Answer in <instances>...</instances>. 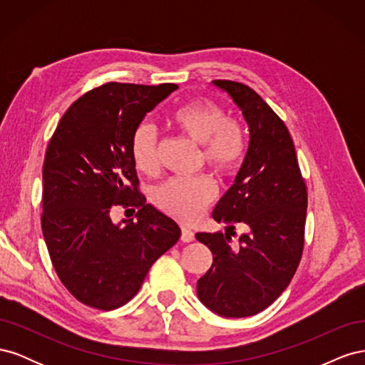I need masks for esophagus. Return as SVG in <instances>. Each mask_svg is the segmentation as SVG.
<instances>
[{
	"mask_svg": "<svg viewBox=\"0 0 365 365\" xmlns=\"http://www.w3.org/2000/svg\"><path fill=\"white\" fill-rule=\"evenodd\" d=\"M195 239V233L187 227H181V240L182 242H192Z\"/></svg>",
	"mask_w": 365,
	"mask_h": 365,
	"instance_id": "obj_1",
	"label": "esophagus"
}]
</instances>
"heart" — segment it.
Here are the masks:
<instances>
[{
    "mask_svg": "<svg viewBox=\"0 0 365 365\" xmlns=\"http://www.w3.org/2000/svg\"><path fill=\"white\" fill-rule=\"evenodd\" d=\"M169 123L182 135L201 145L202 160L217 175L233 173L245 155V132L239 121L225 118L224 109L210 101H193L176 108ZM130 157L135 169L145 175L158 170L157 137L143 123L130 138ZM215 185L207 175L176 178L155 192V204L164 213L180 220H193L213 201Z\"/></svg>",
    "mask_w": 365,
    "mask_h": 365,
    "instance_id": "b5f03b06",
    "label": "heart"
}]
</instances>
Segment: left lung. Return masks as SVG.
I'll return each instance as SVG.
<instances>
[{"label":"left lung","instance_id":"obj_1","mask_svg":"<svg viewBox=\"0 0 365 365\" xmlns=\"http://www.w3.org/2000/svg\"><path fill=\"white\" fill-rule=\"evenodd\" d=\"M242 111L250 128L247 155L235 184L213 210L225 235L196 233L213 252V263L197 280L204 306L220 317L262 312L288 288L302 259L307 192L288 128L250 86L213 81ZM236 223L249 231L239 250L229 247Z\"/></svg>","mask_w":365,"mask_h":365}]
</instances>
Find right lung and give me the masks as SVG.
Wrapping results in <instances>:
<instances>
[{
    "instance_id": "obj_1",
    "label": "right lung",
    "mask_w": 365,
    "mask_h": 365,
    "mask_svg": "<svg viewBox=\"0 0 365 365\" xmlns=\"http://www.w3.org/2000/svg\"><path fill=\"white\" fill-rule=\"evenodd\" d=\"M178 85L109 82L67 109L42 168V233L58 277L77 300L102 311L123 306L150 267L181 236L146 204L130 157L141 120ZM114 205L139 207L135 223L110 220Z\"/></svg>"
}]
</instances>
